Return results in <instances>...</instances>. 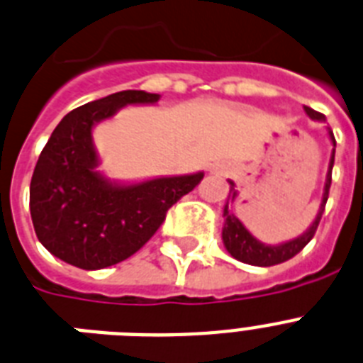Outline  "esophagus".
Instances as JSON below:
<instances>
[{
    "label": "esophagus",
    "mask_w": 363,
    "mask_h": 363,
    "mask_svg": "<svg viewBox=\"0 0 363 363\" xmlns=\"http://www.w3.org/2000/svg\"><path fill=\"white\" fill-rule=\"evenodd\" d=\"M209 172L215 176H228L229 174V169L225 165H222V163H215V165L209 167Z\"/></svg>",
    "instance_id": "obj_1"
}]
</instances>
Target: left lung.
Here are the masks:
<instances>
[{"mask_svg": "<svg viewBox=\"0 0 363 363\" xmlns=\"http://www.w3.org/2000/svg\"><path fill=\"white\" fill-rule=\"evenodd\" d=\"M305 113L311 117L312 121H321L325 123V116L320 111L312 110V108L305 106ZM327 128V134H329L330 145H333V152H330L329 160V169H327V174H325V185H323V194H321V203L318 207V213H315L312 224L303 231L299 237L290 238V240H284V242L279 244H266L261 242L259 238L253 237L250 233V229L233 215L231 211V206H233L235 198H237V191H235V184L229 182L231 189H229L228 200L224 203V225H222V242L224 247L228 250V253L233 259L240 262H246V264L252 266H274L281 264V262L292 259L294 255L301 252L306 244L311 242V238L314 237L318 224H320L321 215H323L325 203H327V198H329V189H330V174H333V165H334V150H336V139H334L333 130L330 126H325Z\"/></svg>", "mask_w": 363, "mask_h": 363, "instance_id": "1", "label": "left lung"}]
</instances>
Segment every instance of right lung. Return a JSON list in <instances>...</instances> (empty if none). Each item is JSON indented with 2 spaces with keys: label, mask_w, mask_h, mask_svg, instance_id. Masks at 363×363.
Here are the masks:
<instances>
[{
  "label": "right lung",
  "mask_w": 363,
  "mask_h": 363,
  "mask_svg": "<svg viewBox=\"0 0 363 363\" xmlns=\"http://www.w3.org/2000/svg\"><path fill=\"white\" fill-rule=\"evenodd\" d=\"M160 93L126 89L69 111L52 130L30 179V218L51 255L82 270L125 261L148 242L167 211L203 178L156 176L139 182L102 172L93 128L121 108L157 104Z\"/></svg>",
  "instance_id": "right-lung-1"
}]
</instances>
